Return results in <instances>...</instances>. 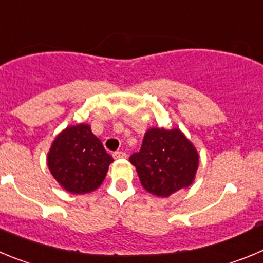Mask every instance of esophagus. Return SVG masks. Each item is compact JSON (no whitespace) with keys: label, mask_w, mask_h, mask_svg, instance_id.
Masks as SVG:
<instances>
[{"label":"esophagus","mask_w":263,"mask_h":263,"mask_svg":"<svg viewBox=\"0 0 263 263\" xmlns=\"http://www.w3.org/2000/svg\"><path fill=\"white\" fill-rule=\"evenodd\" d=\"M112 157L115 158V160H119V158H126L127 155L123 151H117V152L112 153Z\"/></svg>","instance_id":"1"}]
</instances>
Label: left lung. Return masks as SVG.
I'll use <instances>...</instances> for the list:
<instances>
[{"instance_id": "8db88e82", "label": "left lung", "mask_w": 263, "mask_h": 263, "mask_svg": "<svg viewBox=\"0 0 263 263\" xmlns=\"http://www.w3.org/2000/svg\"><path fill=\"white\" fill-rule=\"evenodd\" d=\"M129 161L136 167L143 187L153 195L166 198L193 183L199 156L179 129L151 128L140 151Z\"/></svg>"}]
</instances>
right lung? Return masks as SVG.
<instances>
[{
    "mask_svg": "<svg viewBox=\"0 0 263 263\" xmlns=\"http://www.w3.org/2000/svg\"><path fill=\"white\" fill-rule=\"evenodd\" d=\"M112 161L87 124L64 129L48 153L52 176L72 194H86L98 189Z\"/></svg>",
    "mask_w": 263,
    "mask_h": 263,
    "instance_id": "1",
    "label": "right lung"
}]
</instances>
